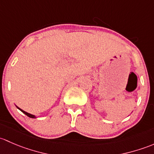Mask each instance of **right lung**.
<instances>
[{
	"label": "right lung",
	"mask_w": 154,
	"mask_h": 154,
	"mask_svg": "<svg viewBox=\"0 0 154 154\" xmlns=\"http://www.w3.org/2000/svg\"><path fill=\"white\" fill-rule=\"evenodd\" d=\"M18 108L19 109V110H20V111H21V112H23V113H24V114H25V115H26V116H29V117H30V118H35V116H34V115H32V114H30V113H28V112H25V111H24V110H21V109H20V108H19V107H18Z\"/></svg>",
	"instance_id": "add662e5"
}]
</instances>
